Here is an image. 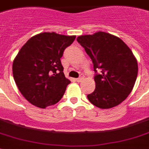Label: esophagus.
<instances>
[{"label": "esophagus", "instance_id": "1", "mask_svg": "<svg viewBox=\"0 0 149 149\" xmlns=\"http://www.w3.org/2000/svg\"><path fill=\"white\" fill-rule=\"evenodd\" d=\"M84 76L83 74H82V75L80 76L79 77H77V79H76V81H77V82H81L82 81H83V80H84Z\"/></svg>", "mask_w": 149, "mask_h": 149}]
</instances>
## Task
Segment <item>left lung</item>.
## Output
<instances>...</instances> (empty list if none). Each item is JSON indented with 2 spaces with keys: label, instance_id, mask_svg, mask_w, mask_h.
<instances>
[{
  "label": "left lung",
  "instance_id": "8db88e82",
  "mask_svg": "<svg viewBox=\"0 0 149 149\" xmlns=\"http://www.w3.org/2000/svg\"><path fill=\"white\" fill-rule=\"evenodd\" d=\"M77 41L94 64L96 88L89 101L101 109L119 105L131 93L138 74L132 52L120 38L104 32L81 36Z\"/></svg>",
  "mask_w": 149,
  "mask_h": 149
}]
</instances>
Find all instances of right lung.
I'll use <instances>...</instances> for the list:
<instances>
[{
    "mask_svg": "<svg viewBox=\"0 0 149 149\" xmlns=\"http://www.w3.org/2000/svg\"><path fill=\"white\" fill-rule=\"evenodd\" d=\"M74 39V36L39 33L19 50L13 63V78L30 104L45 108L63 97L71 81L64 74L60 58Z\"/></svg>",
    "mask_w": 149,
    "mask_h": 149,
    "instance_id": "obj_1",
    "label": "right lung"
}]
</instances>
